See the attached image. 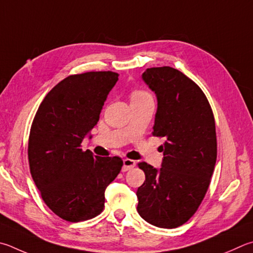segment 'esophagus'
<instances>
[{
	"label": "esophagus",
	"instance_id": "34e87169",
	"mask_svg": "<svg viewBox=\"0 0 253 253\" xmlns=\"http://www.w3.org/2000/svg\"><path fill=\"white\" fill-rule=\"evenodd\" d=\"M136 166V162L132 159H124L123 162V168L122 170L123 171H127V170H130Z\"/></svg>",
	"mask_w": 253,
	"mask_h": 253
}]
</instances>
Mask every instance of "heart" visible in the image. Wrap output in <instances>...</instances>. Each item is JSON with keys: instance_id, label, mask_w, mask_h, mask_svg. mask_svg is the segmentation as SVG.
Listing matches in <instances>:
<instances>
[{"instance_id": "1", "label": "heart", "mask_w": 253, "mask_h": 253, "mask_svg": "<svg viewBox=\"0 0 253 253\" xmlns=\"http://www.w3.org/2000/svg\"><path fill=\"white\" fill-rule=\"evenodd\" d=\"M145 94H147V93H145V91L138 90V91H135V93L132 94V96H140V95H145Z\"/></svg>"}]
</instances>
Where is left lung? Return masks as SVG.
Masks as SVG:
<instances>
[{
  "label": "left lung",
  "mask_w": 253,
  "mask_h": 253,
  "mask_svg": "<svg viewBox=\"0 0 253 253\" xmlns=\"http://www.w3.org/2000/svg\"><path fill=\"white\" fill-rule=\"evenodd\" d=\"M141 79L157 97L153 135L165 137L159 147L162 167H138L145 182L138 188L137 211L153 226L172 229L189 220L203 201L217 159L212 111L204 91L172 67L147 68Z\"/></svg>",
  "instance_id": "1"
}]
</instances>
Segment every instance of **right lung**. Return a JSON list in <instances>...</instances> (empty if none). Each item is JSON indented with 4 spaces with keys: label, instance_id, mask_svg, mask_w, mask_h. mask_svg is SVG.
<instances>
[{
    "label": "right lung",
    "instance_id": "add662e5",
    "mask_svg": "<svg viewBox=\"0 0 253 253\" xmlns=\"http://www.w3.org/2000/svg\"><path fill=\"white\" fill-rule=\"evenodd\" d=\"M118 81L113 72L71 75L52 88L36 112L29 138L32 178L48 208L71 222L103 211L105 190L123 167L119 157L83 151L105 100Z\"/></svg>",
    "mask_w": 253,
    "mask_h": 253
}]
</instances>
